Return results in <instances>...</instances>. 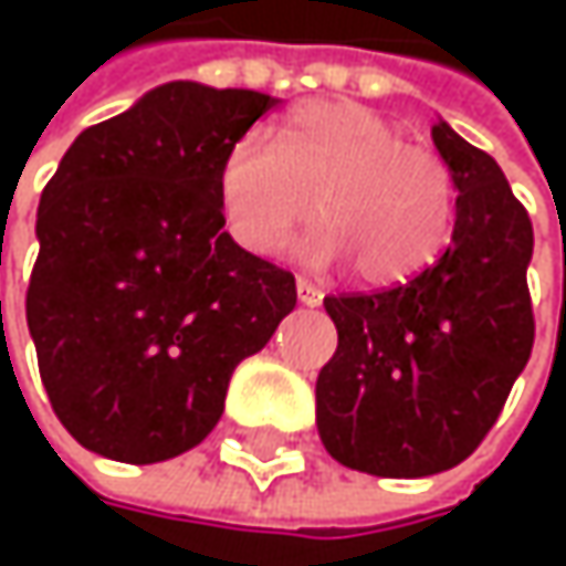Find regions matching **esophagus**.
<instances>
[{
  "instance_id": "obj_1",
  "label": "esophagus",
  "mask_w": 566,
  "mask_h": 566,
  "mask_svg": "<svg viewBox=\"0 0 566 566\" xmlns=\"http://www.w3.org/2000/svg\"><path fill=\"white\" fill-rule=\"evenodd\" d=\"M297 301L307 304V307H317L321 304V291L307 282V279H297Z\"/></svg>"
}]
</instances>
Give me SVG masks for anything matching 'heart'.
I'll return each instance as SVG.
<instances>
[{"label": "heart", "mask_w": 566, "mask_h": 566, "mask_svg": "<svg viewBox=\"0 0 566 566\" xmlns=\"http://www.w3.org/2000/svg\"><path fill=\"white\" fill-rule=\"evenodd\" d=\"M301 242L311 265L347 259L364 284H396L426 269L452 232V172L406 144L384 114L354 101H307L275 134L239 137L219 170V202L232 239L275 255L311 219Z\"/></svg>", "instance_id": "heart-1"}]
</instances>
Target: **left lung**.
I'll return each instance as SVG.
<instances>
[{"instance_id": "1", "label": "left lung", "mask_w": 566, "mask_h": 566, "mask_svg": "<svg viewBox=\"0 0 566 566\" xmlns=\"http://www.w3.org/2000/svg\"><path fill=\"white\" fill-rule=\"evenodd\" d=\"M432 144L459 189L449 249L409 282L324 297L337 350L317 374V432L340 465L380 479L465 462L534 344L524 206L502 167L446 120Z\"/></svg>"}]
</instances>
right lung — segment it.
Here are the masks:
<instances>
[{
  "mask_svg": "<svg viewBox=\"0 0 566 566\" xmlns=\"http://www.w3.org/2000/svg\"><path fill=\"white\" fill-rule=\"evenodd\" d=\"M279 101L170 81L77 134L39 202L25 294L39 374L91 452L150 465L199 446L294 275L222 229L229 147Z\"/></svg>",
  "mask_w": 566,
  "mask_h": 566,
  "instance_id": "right-lung-1",
  "label": "right lung"
}]
</instances>
